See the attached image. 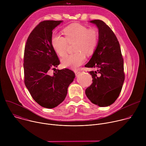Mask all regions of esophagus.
<instances>
[{
	"label": "esophagus",
	"instance_id": "1",
	"mask_svg": "<svg viewBox=\"0 0 146 146\" xmlns=\"http://www.w3.org/2000/svg\"><path fill=\"white\" fill-rule=\"evenodd\" d=\"M74 72L76 74V75H78L79 73H80V70L78 69H76V70H74Z\"/></svg>",
	"mask_w": 146,
	"mask_h": 146
}]
</instances>
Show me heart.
Wrapping results in <instances>:
<instances>
[{
	"label": "heart",
	"instance_id": "b5f03b06",
	"mask_svg": "<svg viewBox=\"0 0 146 146\" xmlns=\"http://www.w3.org/2000/svg\"><path fill=\"white\" fill-rule=\"evenodd\" d=\"M65 37L53 34L51 43L55 51L60 56L67 51L68 43H75L74 52L62 58V64L65 67L76 68L86 60V54L90 55L95 51L99 43V32L95 28H88L79 24H73L63 29Z\"/></svg>",
	"mask_w": 146,
	"mask_h": 146
}]
</instances>
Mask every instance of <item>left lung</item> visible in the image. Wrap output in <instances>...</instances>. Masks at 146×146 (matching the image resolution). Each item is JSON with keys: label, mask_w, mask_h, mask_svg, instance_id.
Instances as JSON below:
<instances>
[{"label": "left lung", "mask_w": 146, "mask_h": 146, "mask_svg": "<svg viewBox=\"0 0 146 146\" xmlns=\"http://www.w3.org/2000/svg\"><path fill=\"white\" fill-rule=\"evenodd\" d=\"M99 29V43L86 68L96 70L89 72L92 84L86 90L91 102L100 107L109 106L118 98L125 80L123 59L118 40L111 28L103 21H90Z\"/></svg>", "instance_id": "obj_1"}]
</instances>
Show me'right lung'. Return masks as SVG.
<instances>
[{
	"label": "right lung",
	"instance_id": "obj_1",
	"mask_svg": "<svg viewBox=\"0 0 146 146\" xmlns=\"http://www.w3.org/2000/svg\"><path fill=\"white\" fill-rule=\"evenodd\" d=\"M61 23L53 20L40 22L29 35L24 50L25 86L38 105L48 109L55 108L65 100L68 88L75 77L74 73L66 68L49 75V71L60 64L51 38L53 29Z\"/></svg>",
	"mask_w": 146,
	"mask_h": 146
}]
</instances>
